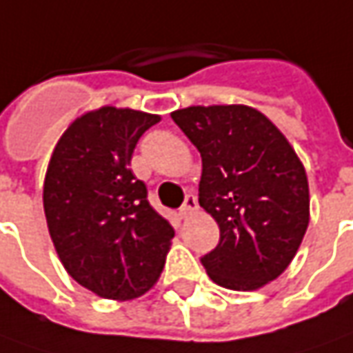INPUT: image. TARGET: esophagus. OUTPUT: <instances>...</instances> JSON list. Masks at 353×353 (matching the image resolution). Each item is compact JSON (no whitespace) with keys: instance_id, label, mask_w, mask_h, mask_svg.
I'll list each match as a JSON object with an SVG mask.
<instances>
[{"instance_id":"34e87169","label":"esophagus","mask_w":353,"mask_h":353,"mask_svg":"<svg viewBox=\"0 0 353 353\" xmlns=\"http://www.w3.org/2000/svg\"><path fill=\"white\" fill-rule=\"evenodd\" d=\"M199 210V203H196V196L195 195H187L185 203H183V207L179 208V216L187 218L191 216L193 212Z\"/></svg>"}]
</instances>
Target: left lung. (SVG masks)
Segmentation results:
<instances>
[{
    "label": "left lung",
    "instance_id": "obj_1",
    "mask_svg": "<svg viewBox=\"0 0 353 353\" xmlns=\"http://www.w3.org/2000/svg\"><path fill=\"white\" fill-rule=\"evenodd\" d=\"M172 119L203 158L199 205L216 220L218 245L201 259L228 290H259L296 257L309 226L305 168L265 114L243 104L189 106Z\"/></svg>",
    "mask_w": 353,
    "mask_h": 353
}]
</instances>
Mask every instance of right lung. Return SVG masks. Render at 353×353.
<instances>
[{
  "label": "right lung",
  "instance_id": "right-lung-1",
  "mask_svg": "<svg viewBox=\"0 0 353 353\" xmlns=\"http://www.w3.org/2000/svg\"><path fill=\"white\" fill-rule=\"evenodd\" d=\"M160 116L102 106L59 137L44 179L50 237L67 274L96 296L127 301L157 284L174 228L129 170L139 139Z\"/></svg>",
  "mask_w": 353,
  "mask_h": 353
}]
</instances>
